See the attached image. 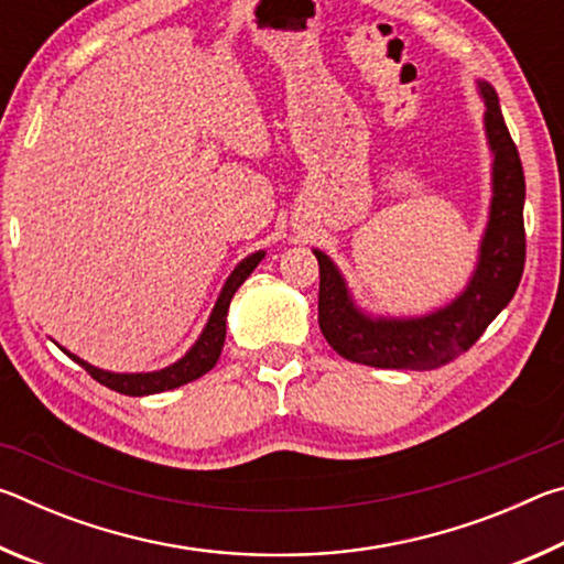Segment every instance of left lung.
Wrapping results in <instances>:
<instances>
[{
	"mask_svg": "<svg viewBox=\"0 0 564 564\" xmlns=\"http://www.w3.org/2000/svg\"><path fill=\"white\" fill-rule=\"evenodd\" d=\"M477 91L485 101V137L492 151V198L470 281L457 299L427 316H370L352 301L330 256L313 248L321 269L318 326L338 356L373 368H441L470 348L518 291L524 269V174L498 94L482 79H477Z\"/></svg>",
	"mask_w": 564,
	"mask_h": 564,
	"instance_id": "8db88e82",
	"label": "left lung"
}]
</instances>
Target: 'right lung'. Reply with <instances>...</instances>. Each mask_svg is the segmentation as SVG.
Instances as JSON below:
<instances>
[{"label":"right lung","instance_id":"add662e5","mask_svg":"<svg viewBox=\"0 0 564 564\" xmlns=\"http://www.w3.org/2000/svg\"><path fill=\"white\" fill-rule=\"evenodd\" d=\"M265 251H256L251 256H246V259L236 265L228 275L221 293H218L216 305L212 311V316H208L206 328L202 330V336L186 350L184 358H178L176 362H171V366L161 368V370H151V373H111V370H101L97 366H91V362L82 360L79 356H74V352L64 350L66 356H69L74 362H79V366L87 370V373L99 380L101 386H107L111 390H117V393L123 395H154V393H164V390H174L178 386H186L191 380L202 378L204 373H208L216 366L218 356H221V348H224V340H226V316H228V305H231L234 293L241 289V283L248 279V275L253 273L256 265L263 261Z\"/></svg>","mask_w":564,"mask_h":564}]
</instances>
